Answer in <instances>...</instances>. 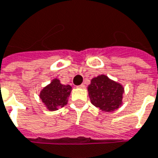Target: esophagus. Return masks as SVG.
I'll list each match as a JSON object with an SVG mask.
<instances>
[{
    "label": "esophagus",
    "mask_w": 158,
    "mask_h": 158,
    "mask_svg": "<svg viewBox=\"0 0 158 158\" xmlns=\"http://www.w3.org/2000/svg\"><path fill=\"white\" fill-rule=\"evenodd\" d=\"M78 87H79V88H81V89H84V88H85V85H83V84H82V85H79Z\"/></svg>",
    "instance_id": "1"
}]
</instances>
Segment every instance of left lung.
Here are the masks:
<instances>
[{
    "label": "left lung",
    "mask_w": 158,
    "mask_h": 158,
    "mask_svg": "<svg viewBox=\"0 0 158 158\" xmlns=\"http://www.w3.org/2000/svg\"><path fill=\"white\" fill-rule=\"evenodd\" d=\"M87 90L92 104L102 111H114L123 104V85L105 74L92 79Z\"/></svg>",
    "instance_id": "8db88e82"
}]
</instances>
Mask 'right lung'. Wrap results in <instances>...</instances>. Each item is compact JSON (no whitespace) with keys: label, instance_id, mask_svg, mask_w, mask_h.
I'll list each match as a JSON object with an SVG mask.
<instances>
[{"label":"right lung","instance_id":"add662e5","mask_svg":"<svg viewBox=\"0 0 158 158\" xmlns=\"http://www.w3.org/2000/svg\"><path fill=\"white\" fill-rule=\"evenodd\" d=\"M71 92L70 85H62L60 79H53L51 83L40 91V98L48 110L53 111L67 104Z\"/></svg>","mask_w":158,"mask_h":158}]
</instances>
